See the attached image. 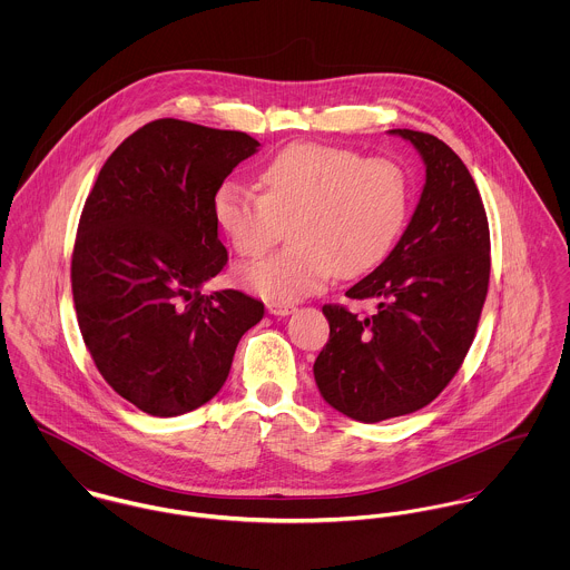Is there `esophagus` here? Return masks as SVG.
<instances>
[{"label": "esophagus", "instance_id": "obj_1", "mask_svg": "<svg viewBox=\"0 0 570 570\" xmlns=\"http://www.w3.org/2000/svg\"><path fill=\"white\" fill-rule=\"evenodd\" d=\"M294 305H281V303H267V312L272 314V316H289V314H294Z\"/></svg>", "mask_w": 570, "mask_h": 570}]
</instances>
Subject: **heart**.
Segmentation results:
<instances>
[{
	"label": "heart",
	"mask_w": 570,
	"mask_h": 570,
	"mask_svg": "<svg viewBox=\"0 0 570 570\" xmlns=\"http://www.w3.org/2000/svg\"><path fill=\"white\" fill-rule=\"evenodd\" d=\"M261 184L263 193L224 181L213 215L242 256L263 254L289 224L292 247L239 269V283L267 303L289 305L321 292L335 274L368 272L406 224L407 175L391 158L294 142L263 166Z\"/></svg>",
	"instance_id": "obj_1"
}]
</instances>
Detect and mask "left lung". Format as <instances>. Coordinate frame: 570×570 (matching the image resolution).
<instances>
[{
    "instance_id": "left-lung-1",
    "label": "left lung",
    "mask_w": 570,
    "mask_h": 570,
    "mask_svg": "<svg viewBox=\"0 0 570 570\" xmlns=\"http://www.w3.org/2000/svg\"><path fill=\"white\" fill-rule=\"evenodd\" d=\"M425 164L402 239L346 296L375 301L360 318L325 305L328 342L314 364L326 404L377 423L428 406L461 368L485 305L488 215L463 160L439 138L391 129Z\"/></svg>"
}]
</instances>
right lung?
<instances>
[{
    "label": "right lung",
    "instance_id": "obj_1",
    "mask_svg": "<svg viewBox=\"0 0 570 570\" xmlns=\"http://www.w3.org/2000/svg\"><path fill=\"white\" fill-rule=\"evenodd\" d=\"M258 147L244 131L154 120L107 158L85 202L72 254L82 340L105 382L147 414L210 402L263 318L244 292L202 294L228 261L215 193Z\"/></svg>",
    "mask_w": 570,
    "mask_h": 570
}]
</instances>
